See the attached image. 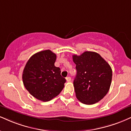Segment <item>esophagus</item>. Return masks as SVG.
<instances>
[{
    "instance_id": "34e87169",
    "label": "esophagus",
    "mask_w": 131,
    "mask_h": 131,
    "mask_svg": "<svg viewBox=\"0 0 131 131\" xmlns=\"http://www.w3.org/2000/svg\"><path fill=\"white\" fill-rule=\"evenodd\" d=\"M66 79H67V82H70L71 80V78H70V77H67V78H66Z\"/></svg>"
}]
</instances>
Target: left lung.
Wrapping results in <instances>:
<instances>
[{"label":"left lung","instance_id":"1","mask_svg":"<svg viewBox=\"0 0 131 131\" xmlns=\"http://www.w3.org/2000/svg\"><path fill=\"white\" fill-rule=\"evenodd\" d=\"M72 60L76 64L77 74L73 83L78 100L87 105L99 102L110 89L112 78L111 66L94 52L73 55Z\"/></svg>","mask_w":131,"mask_h":131}]
</instances>
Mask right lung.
I'll use <instances>...</instances> for the list:
<instances>
[{
    "label": "right lung",
    "instance_id": "obj_1",
    "mask_svg": "<svg viewBox=\"0 0 131 131\" xmlns=\"http://www.w3.org/2000/svg\"><path fill=\"white\" fill-rule=\"evenodd\" d=\"M56 58L51 50L40 51L30 58L24 69V85L33 96L41 101H49L59 95L66 82L60 68L54 65Z\"/></svg>",
    "mask_w": 131,
    "mask_h": 131
}]
</instances>
